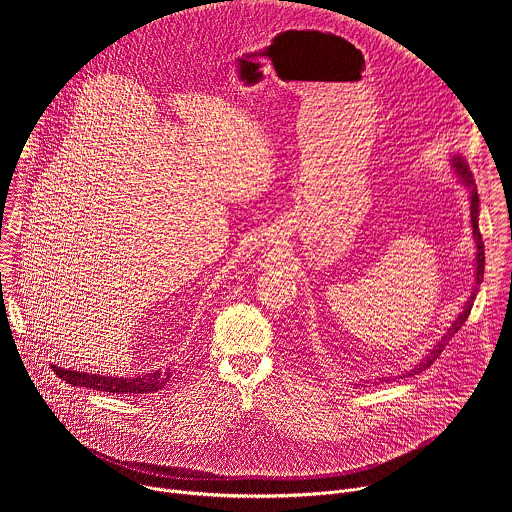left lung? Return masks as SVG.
<instances>
[{
    "instance_id": "1",
    "label": "left lung",
    "mask_w": 512,
    "mask_h": 512,
    "mask_svg": "<svg viewBox=\"0 0 512 512\" xmlns=\"http://www.w3.org/2000/svg\"><path fill=\"white\" fill-rule=\"evenodd\" d=\"M452 166H454L456 174L460 176V180L470 188V216H472V233H474V241H476V283H474V289H472V294H470V298H468V302H466L462 314L454 320V324L448 328V332L442 336V340L437 342V344L425 354V358L417 364V367H415L413 371H409V373H405V375H417V373L429 369L431 364H433V360L442 354V350H444L446 344L452 340V336H454V334L462 328V324L468 320L470 310H472L474 300H476L478 285L482 283V277H484V243H482V235H480V229H478V192H476V186H474V180H472V172H470L466 160H464L462 156H454V158H452ZM405 375H403V377H405ZM403 377H401V379H403ZM379 381H383V379H379Z\"/></svg>"
}]
</instances>
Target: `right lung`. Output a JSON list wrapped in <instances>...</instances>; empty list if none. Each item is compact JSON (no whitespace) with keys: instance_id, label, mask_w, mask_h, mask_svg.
Segmentation results:
<instances>
[{"instance_id":"obj_1","label":"right lung","mask_w":512,"mask_h":512,"mask_svg":"<svg viewBox=\"0 0 512 512\" xmlns=\"http://www.w3.org/2000/svg\"><path fill=\"white\" fill-rule=\"evenodd\" d=\"M52 371L72 387H85L93 391H103L109 395H148L166 387L170 381V371H154L139 377H105V375H89L83 371H66L60 367H52Z\"/></svg>"}]
</instances>
